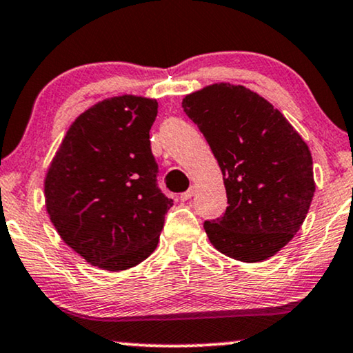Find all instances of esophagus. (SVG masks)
<instances>
[{
	"label": "esophagus",
	"mask_w": 353,
	"mask_h": 353,
	"mask_svg": "<svg viewBox=\"0 0 353 353\" xmlns=\"http://www.w3.org/2000/svg\"><path fill=\"white\" fill-rule=\"evenodd\" d=\"M192 194H194V190H192V188H191V190H188V191H185V192H181V194H180V201H183V202H185V201H190L191 197H192Z\"/></svg>",
	"instance_id": "1"
}]
</instances>
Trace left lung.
<instances>
[{
    "instance_id": "8db88e82",
    "label": "left lung",
    "mask_w": 353,
    "mask_h": 353,
    "mask_svg": "<svg viewBox=\"0 0 353 353\" xmlns=\"http://www.w3.org/2000/svg\"><path fill=\"white\" fill-rule=\"evenodd\" d=\"M181 104L223 173L228 207L223 216L204 221L210 243L241 262L270 259L310 209V149L278 109L241 85L205 86Z\"/></svg>"
}]
</instances>
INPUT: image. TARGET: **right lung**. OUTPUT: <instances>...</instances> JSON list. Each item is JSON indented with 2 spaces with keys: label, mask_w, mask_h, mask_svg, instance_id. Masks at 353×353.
Here are the masks:
<instances>
[{
  "label": "right lung",
  "mask_w": 353,
  "mask_h": 353,
  "mask_svg": "<svg viewBox=\"0 0 353 353\" xmlns=\"http://www.w3.org/2000/svg\"><path fill=\"white\" fill-rule=\"evenodd\" d=\"M156 115V99L101 101L70 125L46 173V210L57 233L108 272L132 268L154 252L173 205L157 186L149 141Z\"/></svg>",
  "instance_id": "right-lung-1"
}]
</instances>
